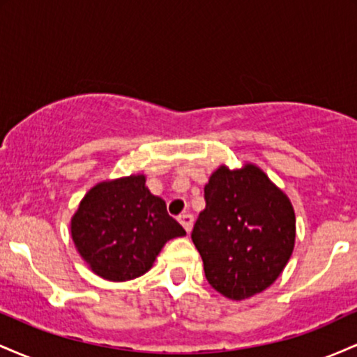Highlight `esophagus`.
<instances>
[{
  "label": "esophagus",
  "instance_id": "obj_1",
  "mask_svg": "<svg viewBox=\"0 0 357 357\" xmlns=\"http://www.w3.org/2000/svg\"><path fill=\"white\" fill-rule=\"evenodd\" d=\"M178 220H179V223L183 225L184 230L190 233L191 228H192V221H195V218H192L191 213H183V215H179Z\"/></svg>",
  "mask_w": 357,
  "mask_h": 357
}]
</instances>
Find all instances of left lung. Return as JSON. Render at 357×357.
Here are the masks:
<instances>
[{"label": "left lung", "mask_w": 357, "mask_h": 357, "mask_svg": "<svg viewBox=\"0 0 357 357\" xmlns=\"http://www.w3.org/2000/svg\"><path fill=\"white\" fill-rule=\"evenodd\" d=\"M206 206L191 238L204 275L231 301L264 292L284 272L296 245V213L260 167L221 165L204 186Z\"/></svg>", "instance_id": "obj_1"}]
</instances>
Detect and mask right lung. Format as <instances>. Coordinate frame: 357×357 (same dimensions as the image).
Listing matches in <instances>:
<instances>
[{
	"label": "right lung",
	"instance_id": "right-lung-1",
	"mask_svg": "<svg viewBox=\"0 0 357 357\" xmlns=\"http://www.w3.org/2000/svg\"><path fill=\"white\" fill-rule=\"evenodd\" d=\"M73 245L96 275L126 282L144 275L166 241L186 231L167 215L165 199L144 174L107 179L90 188L70 221Z\"/></svg>",
	"mask_w": 357,
	"mask_h": 357
}]
</instances>
